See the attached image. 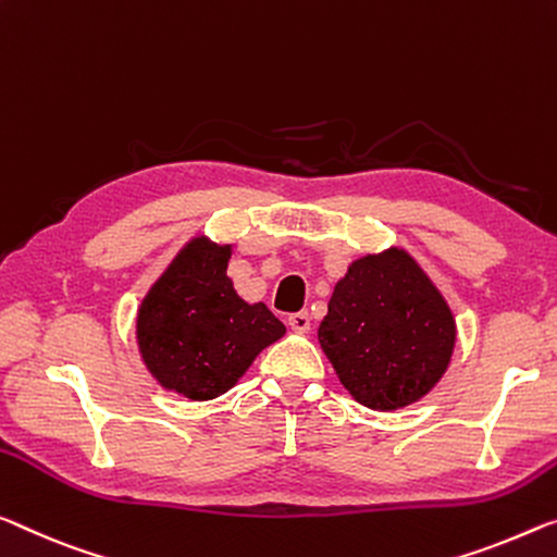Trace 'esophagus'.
I'll list each match as a JSON object with an SVG mask.
<instances>
[{"label":"esophagus","instance_id":"34e87169","mask_svg":"<svg viewBox=\"0 0 557 557\" xmlns=\"http://www.w3.org/2000/svg\"><path fill=\"white\" fill-rule=\"evenodd\" d=\"M288 326H290V331H296V333H308V331H311V315H308V311L290 313L288 315Z\"/></svg>","mask_w":557,"mask_h":557}]
</instances>
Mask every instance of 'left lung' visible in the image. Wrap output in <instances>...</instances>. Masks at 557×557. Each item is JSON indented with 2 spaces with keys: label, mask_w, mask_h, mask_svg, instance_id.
Instances as JSON below:
<instances>
[{
  "label": "left lung",
  "mask_w": 557,
  "mask_h": 557,
  "mask_svg": "<svg viewBox=\"0 0 557 557\" xmlns=\"http://www.w3.org/2000/svg\"><path fill=\"white\" fill-rule=\"evenodd\" d=\"M456 315L446 296L400 246L350 261L319 326L341 386L371 410L421 400L448 371Z\"/></svg>",
  "instance_id": "left-lung-1"
}]
</instances>
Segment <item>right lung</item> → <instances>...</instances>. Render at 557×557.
<instances>
[{
	"label": "right lung",
	"instance_id": "obj_1",
	"mask_svg": "<svg viewBox=\"0 0 557 557\" xmlns=\"http://www.w3.org/2000/svg\"><path fill=\"white\" fill-rule=\"evenodd\" d=\"M231 253L234 244L189 238L136 311V348L151 379L189 400L224 396L286 333L267 304L236 294Z\"/></svg>",
	"mask_w": 557,
	"mask_h": 557
}]
</instances>
